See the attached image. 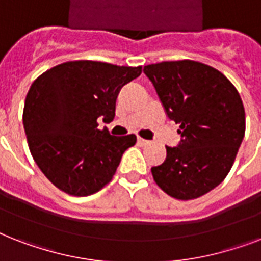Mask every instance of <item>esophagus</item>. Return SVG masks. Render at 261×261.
Returning a JSON list of instances; mask_svg holds the SVG:
<instances>
[{
  "label": "esophagus",
  "instance_id": "obj_1",
  "mask_svg": "<svg viewBox=\"0 0 261 261\" xmlns=\"http://www.w3.org/2000/svg\"><path fill=\"white\" fill-rule=\"evenodd\" d=\"M138 143L141 145V146H146V145H149V141L147 139H143V138H138Z\"/></svg>",
  "mask_w": 261,
  "mask_h": 261
}]
</instances>
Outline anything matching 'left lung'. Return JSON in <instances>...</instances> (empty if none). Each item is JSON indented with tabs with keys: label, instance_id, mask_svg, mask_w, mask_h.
Returning a JSON list of instances; mask_svg holds the SVG:
<instances>
[{
	"label": "left lung",
	"instance_id": "1",
	"mask_svg": "<svg viewBox=\"0 0 261 261\" xmlns=\"http://www.w3.org/2000/svg\"><path fill=\"white\" fill-rule=\"evenodd\" d=\"M168 118L180 124L181 141L151 168L154 181L172 198L190 200L219 186L233 167L245 134V111L234 85L196 61L147 65Z\"/></svg>",
	"mask_w": 261,
	"mask_h": 261
}]
</instances>
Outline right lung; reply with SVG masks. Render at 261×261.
I'll list each match as a JSON object with an SVG mask.
<instances>
[{"label": "right lung", "mask_w": 261, "mask_h": 261, "mask_svg": "<svg viewBox=\"0 0 261 261\" xmlns=\"http://www.w3.org/2000/svg\"><path fill=\"white\" fill-rule=\"evenodd\" d=\"M142 67L96 61L61 63L31 85L22 124L35 163L48 180L73 196H88L112 180L134 134L114 137L97 119L115 118L116 98Z\"/></svg>", "instance_id": "obj_1"}]
</instances>
